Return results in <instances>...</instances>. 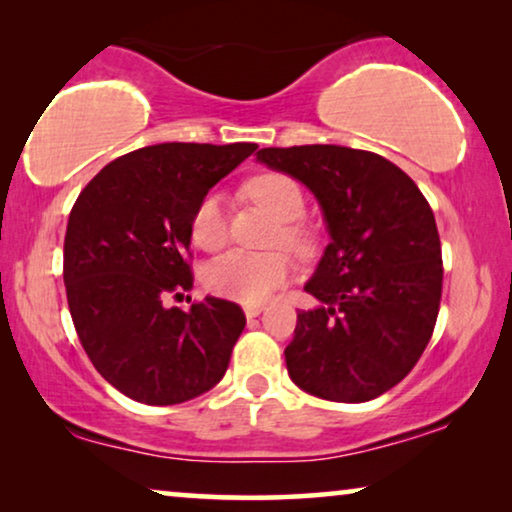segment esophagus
<instances>
[{"label":"esophagus","mask_w":512,"mask_h":512,"mask_svg":"<svg viewBox=\"0 0 512 512\" xmlns=\"http://www.w3.org/2000/svg\"><path fill=\"white\" fill-rule=\"evenodd\" d=\"M261 312H263V305H244V314H247V319H254Z\"/></svg>","instance_id":"esophagus-1"}]
</instances>
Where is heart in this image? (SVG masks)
Listing matches in <instances>:
<instances>
[{"label":"heart","instance_id":"obj_1","mask_svg":"<svg viewBox=\"0 0 512 512\" xmlns=\"http://www.w3.org/2000/svg\"><path fill=\"white\" fill-rule=\"evenodd\" d=\"M247 191L258 205L268 207L277 219L296 221L305 209L300 186L286 174H258L249 181ZM284 240L296 247H305V237L296 223H284ZM191 237L202 249H214L226 240V212L219 193H207L195 207L191 219ZM293 270V261L286 251H249L228 249L212 258L202 270V282L209 291L240 303H261L272 291L279 289Z\"/></svg>","mask_w":512,"mask_h":512}]
</instances>
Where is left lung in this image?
<instances>
[{"instance_id": "1", "label": "left lung", "mask_w": 512, "mask_h": 512, "mask_svg": "<svg viewBox=\"0 0 512 512\" xmlns=\"http://www.w3.org/2000/svg\"><path fill=\"white\" fill-rule=\"evenodd\" d=\"M258 163L300 181L317 198L328 240L284 349L307 394L363 403L396 387L436 326L443 258L429 202L401 167L335 144L261 149Z\"/></svg>"}]
</instances>
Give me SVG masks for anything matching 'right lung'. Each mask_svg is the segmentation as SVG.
Segmentation results:
<instances>
[{
	"label": "right lung",
	"instance_id": "1",
	"mask_svg": "<svg viewBox=\"0 0 512 512\" xmlns=\"http://www.w3.org/2000/svg\"><path fill=\"white\" fill-rule=\"evenodd\" d=\"M256 144L165 142L102 167L65 235V286L76 333L104 380L132 401L174 405L226 375L244 312L207 296L191 310L167 296L193 286L191 219L209 188Z\"/></svg>",
	"mask_w": 512,
	"mask_h": 512
}]
</instances>
